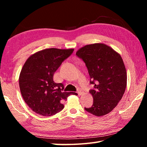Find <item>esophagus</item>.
<instances>
[{"mask_svg":"<svg viewBox=\"0 0 147 147\" xmlns=\"http://www.w3.org/2000/svg\"><path fill=\"white\" fill-rule=\"evenodd\" d=\"M77 93L78 94V95H81V94H82L83 91H82V90L81 89L78 88V91H77Z\"/></svg>","mask_w":147,"mask_h":147,"instance_id":"obj_1","label":"esophagus"}]
</instances>
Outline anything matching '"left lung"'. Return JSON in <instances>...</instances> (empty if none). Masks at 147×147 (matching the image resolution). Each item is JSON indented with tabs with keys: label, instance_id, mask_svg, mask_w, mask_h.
I'll return each mask as SVG.
<instances>
[{
	"label": "left lung",
	"instance_id": "1",
	"mask_svg": "<svg viewBox=\"0 0 147 147\" xmlns=\"http://www.w3.org/2000/svg\"><path fill=\"white\" fill-rule=\"evenodd\" d=\"M77 56L85 62L94 89L91 108H85L95 116L111 112L121 100L127 83V74L121 56L104 43L87 45L77 51Z\"/></svg>",
	"mask_w": 147,
	"mask_h": 147
}]
</instances>
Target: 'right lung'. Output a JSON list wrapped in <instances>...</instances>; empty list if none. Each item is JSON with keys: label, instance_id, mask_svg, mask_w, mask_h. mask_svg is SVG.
<instances>
[{"label": "right lung", "instance_id": "add662e5", "mask_svg": "<svg viewBox=\"0 0 147 147\" xmlns=\"http://www.w3.org/2000/svg\"><path fill=\"white\" fill-rule=\"evenodd\" d=\"M74 49H43L27 59L20 73L19 83L24 100L33 111L51 116L64 108L63 102L73 92L63 91L61 83H55L53 76L62 62Z\"/></svg>", "mask_w": 147, "mask_h": 147}]
</instances>
